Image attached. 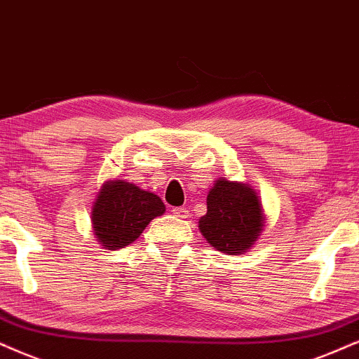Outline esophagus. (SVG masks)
<instances>
[{"label": "esophagus", "mask_w": 359, "mask_h": 359, "mask_svg": "<svg viewBox=\"0 0 359 359\" xmlns=\"http://www.w3.org/2000/svg\"><path fill=\"white\" fill-rule=\"evenodd\" d=\"M172 213H174V217H177V219H189L190 217V213L185 207L172 208Z\"/></svg>", "instance_id": "obj_1"}]
</instances>
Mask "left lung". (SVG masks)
Returning <instances> with one entry per match:
<instances>
[{
    "label": "left lung",
    "mask_w": 359,
    "mask_h": 359,
    "mask_svg": "<svg viewBox=\"0 0 359 359\" xmlns=\"http://www.w3.org/2000/svg\"><path fill=\"white\" fill-rule=\"evenodd\" d=\"M262 202L250 185L219 179L207 195V213L198 229L213 248L226 255H242L263 230Z\"/></svg>",
    "instance_id": "left-lung-1"
}]
</instances>
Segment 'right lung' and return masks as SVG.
Returning a JSON list of instances; mask_svg holds the SVG:
<instances>
[{
	"mask_svg": "<svg viewBox=\"0 0 359 359\" xmlns=\"http://www.w3.org/2000/svg\"><path fill=\"white\" fill-rule=\"evenodd\" d=\"M164 212V202L156 194L126 180H107L97 192L90 219L102 248L117 250L133 243Z\"/></svg>",
	"mask_w": 359,
	"mask_h": 359,
	"instance_id": "1",
	"label": "right lung"
}]
</instances>
